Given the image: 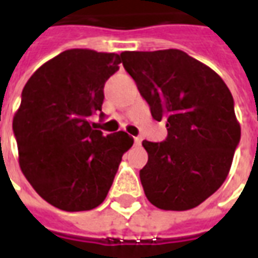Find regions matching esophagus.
<instances>
[{
  "label": "esophagus",
  "instance_id": "obj_1",
  "mask_svg": "<svg viewBox=\"0 0 258 258\" xmlns=\"http://www.w3.org/2000/svg\"><path fill=\"white\" fill-rule=\"evenodd\" d=\"M134 142L135 146H141V144H142V138H141V137H135Z\"/></svg>",
  "mask_w": 258,
  "mask_h": 258
}]
</instances>
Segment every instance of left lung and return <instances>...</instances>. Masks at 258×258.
Wrapping results in <instances>:
<instances>
[{
    "instance_id": "1",
    "label": "left lung",
    "mask_w": 258,
    "mask_h": 258,
    "mask_svg": "<svg viewBox=\"0 0 258 258\" xmlns=\"http://www.w3.org/2000/svg\"><path fill=\"white\" fill-rule=\"evenodd\" d=\"M121 62L151 107L166 121L163 142L144 141L148 163L140 178L162 210H190L228 177L240 141L233 98L218 74L179 49L125 51Z\"/></svg>"
}]
</instances>
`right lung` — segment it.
<instances>
[{
  "label": "right lung",
  "mask_w": 258,
  "mask_h": 258,
  "mask_svg": "<svg viewBox=\"0 0 258 258\" xmlns=\"http://www.w3.org/2000/svg\"><path fill=\"white\" fill-rule=\"evenodd\" d=\"M120 63L118 53L68 49L37 69L23 88L12 123L20 170L60 210L101 205L134 144L127 133L105 135L90 120L102 110L105 83Z\"/></svg>",
  "instance_id": "obj_1"
}]
</instances>
